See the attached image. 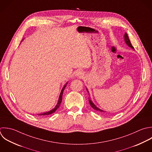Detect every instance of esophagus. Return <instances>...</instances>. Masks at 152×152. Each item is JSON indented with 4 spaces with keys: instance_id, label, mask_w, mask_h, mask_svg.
Segmentation results:
<instances>
[{
    "instance_id": "esophagus-1",
    "label": "esophagus",
    "mask_w": 152,
    "mask_h": 152,
    "mask_svg": "<svg viewBox=\"0 0 152 152\" xmlns=\"http://www.w3.org/2000/svg\"><path fill=\"white\" fill-rule=\"evenodd\" d=\"M83 72L81 70H77L76 73H75V76L77 77H82L83 76Z\"/></svg>"
}]
</instances>
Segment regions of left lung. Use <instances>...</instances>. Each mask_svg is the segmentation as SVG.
Wrapping results in <instances>:
<instances>
[{
    "mask_svg": "<svg viewBox=\"0 0 152 152\" xmlns=\"http://www.w3.org/2000/svg\"><path fill=\"white\" fill-rule=\"evenodd\" d=\"M124 42H125V43L129 47H130L131 48H132V49H133V50H134V47H133V45H132V43H131V42H130V39H129V36H128V35H127V34L126 32L125 34H124ZM86 90H87V91H88V94H89V91H88V89L86 88ZM89 104H90V105H91V106L94 109V110H96V111H99V112H101V113H105V112H106V111H104V110H101V109H99V108H98L94 103H93V102L91 101V98H90V97L89 98Z\"/></svg>",
    "mask_w": 152,
    "mask_h": 152,
    "instance_id": "obj_1",
    "label": "left lung"
}]
</instances>
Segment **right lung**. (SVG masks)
I'll list each match as a JSON object with an SVG mask.
<instances>
[{"label": "right lung", "mask_w": 152, "mask_h": 152, "mask_svg": "<svg viewBox=\"0 0 152 152\" xmlns=\"http://www.w3.org/2000/svg\"><path fill=\"white\" fill-rule=\"evenodd\" d=\"M23 39H22V40H23ZM21 42H22V41H21ZM67 83H68V82H67V83L64 85V86H63V88H62V89H61V92H60V96H59L58 100V102H57V104L56 106L53 109H52L51 110H50V111L45 112V113H42V114H38V115H47L51 114L54 113V112H55V111H56L58 108V107H60V104H61V101H62V95H63V91H64V90L65 88L66 87V86H67Z\"/></svg>", "instance_id": "obj_1"}]
</instances>
